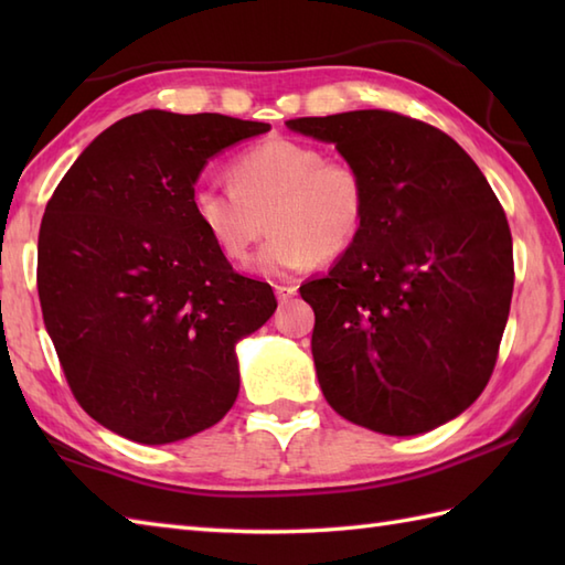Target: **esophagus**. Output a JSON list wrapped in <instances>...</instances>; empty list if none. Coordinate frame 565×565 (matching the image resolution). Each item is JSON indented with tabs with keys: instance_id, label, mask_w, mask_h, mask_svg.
Segmentation results:
<instances>
[{
	"instance_id": "esophagus-1",
	"label": "esophagus",
	"mask_w": 565,
	"mask_h": 565,
	"mask_svg": "<svg viewBox=\"0 0 565 565\" xmlns=\"http://www.w3.org/2000/svg\"><path fill=\"white\" fill-rule=\"evenodd\" d=\"M274 291H276V298H279L281 303H286V301H289L291 296H296L298 286H296V284H276V286H274Z\"/></svg>"
}]
</instances>
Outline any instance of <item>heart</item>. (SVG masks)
Returning a JSON list of instances; mask_svg holds the SVG:
<instances>
[{"label": "heart", "mask_w": 565, "mask_h": 565, "mask_svg": "<svg viewBox=\"0 0 565 565\" xmlns=\"http://www.w3.org/2000/svg\"><path fill=\"white\" fill-rule=\"evenodd\" d=\"M233 186L199 184L191 211L225 259L245 264L252 245L271 231L255 269L284 274L350 249L369 213V186L356 164L328 160L308 142L269 138L227 170Z\"/></svg>", "instance_id": "1"}]
</instances>
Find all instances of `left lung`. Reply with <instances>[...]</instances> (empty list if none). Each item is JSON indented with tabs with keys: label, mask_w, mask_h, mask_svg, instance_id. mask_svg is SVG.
Returning <instances> with one entry per match:
<instances>
[{
	"label": "left lung",
	"mask_w": 565,
	"mask_h": 565,
	"mask_svg": "<svg viewBox=\"0 0 565 565\" xmlns=\"http://www.w3.org/2000/svg\"><path fill=\"white\" fill-rule=\"evenodd\" d=\"M362 170V235L322 279L313 362L344 419L411 437L461 415L493 374L510 316L512 235L498 196L459 142L417 118L366 109L291 118Z\"/></svg>",
	"instance_id": "8db88e82"
}]
</instances>
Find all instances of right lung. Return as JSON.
Wrapping results in <instances>:
<instances>
[{"label": "right lung", "instance_id": "1", "mask_svg": "<svg viewBox=\"0 0 565 565\" xmlns=\"http://www.w3.org/2000/svg\"><path fill=\"white\" fill-rule=\"evenodd\" d=\"M271 126L148 109L94 138L45 206L39 298L70 391L140 444L186 439L239 391L235 344L276 310L191 211L203 167Z\"/></svg>", "mask_w": 565, "mask_h": 565}]
</instances>
